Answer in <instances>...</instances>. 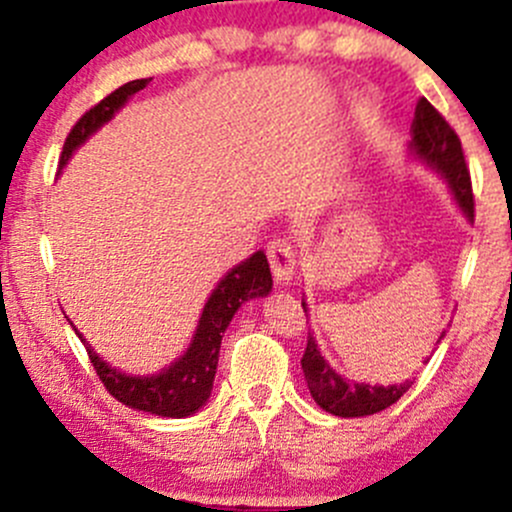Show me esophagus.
<instances>
[{
    "label": "esophagus",
    "mask_w": 512,
    "mask_h": 512,
    "mask_svg": "<svg viewBox=\"0 0 512 512\" xmlns=\"http://www.w3.org/2000/svg\"><path fill=\"white\" fill-rule=\"evenodd\" d=\"M267 260H270L272 275H275L277 282L292 280L294 267H297V252H294L292 240L287 235H277L275 240L267 242Z\"/></svg>",
    "instance_id": "1"
}]
</instances>
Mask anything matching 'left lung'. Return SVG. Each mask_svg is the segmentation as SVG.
Returning <instances> with one entry per match:
<instances>
[{
    "label": "left lung",
    "instance_id": "1",
    "mask_svg": "<svg viewBox=\"0 0 512 512\" xmlns=\"http://www.w3.org/2000/svg\"><path fill=\"white\" fill-rule=\"evenodd\" d=\"M411 153L421 158L423 163L431 165L433 170L448 180V188L453 190V198L463 208L468 220H473V188L471 173H468L466 158H463L461 138L456 136L446 118L426 101L416 103V116L411 123ZM304 312L307 304L302 302ZM443 337V334H441ZM441 342V339H438ZM304 379H307L309 394L317 401L319 409L329 411L334 416L356 418L371 416L379 411L389 409L391 404L401 399L409 391L414 381L389 386H371V384H354V381L342 379L332 366L327 364L322 352L314 344V337H307V349L302 356Z\"/></svg>",
    "mask_w": 512,
    "mask_h": 512
}]
</instances>
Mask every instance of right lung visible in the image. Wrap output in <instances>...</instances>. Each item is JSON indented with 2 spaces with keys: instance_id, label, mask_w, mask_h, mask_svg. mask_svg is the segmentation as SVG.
Masks as SVG:
<instances>
[{
  "instance_id": "1",
  "label": "right lung",
  "mask_w": 512,
  "mask_h": 512,
  "mask_svg": "<svg viewBox=\"0 0 512 512\" xmlns=\"http://www.w3.org/2000/svg\"><path fill=\"white\" fill-rule=\"evenodd\" d=\"M148 81L151 79L128 81V84L111 91L103 101H98L94 108H89V111L76 121V126L71 128L69 136H66L59 163H69L71 153H74L86 138L94 136L103 123L111 121L113 113H116L128 98L138 94L141 89H146ZM270 289V265H267L265 252L260 250L252 257H247L245 262H240L237 267H232L223 280H220V285L213 289L210 299L205 302L203 314H200L198 329H195L188 352L180 356L178 361H173L170 366H165L163 371L151 376H131L113 369V366H108L106 361L86 344V339L81 337L76 329L74 332L79 334V339L84 342L98 379H101V384L106 386V391L113 399L126 404L128 409L148 411V414L165 418H183L195 414V411H198L200 406H205V401L210 399L215 369H218L220 342H223L227 324L232 322L237 309H240L247 299L270 294Z\"/></svg>"
}]
</instances>
